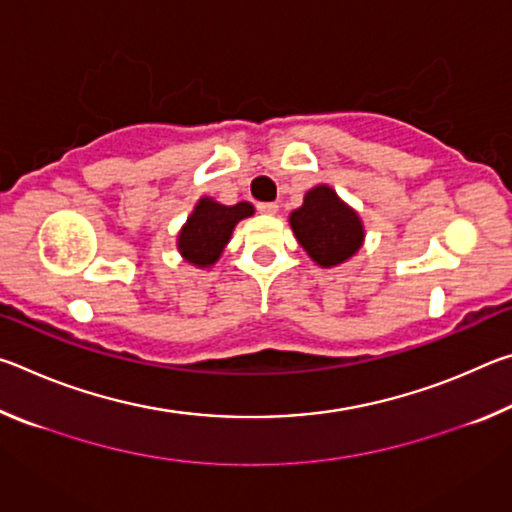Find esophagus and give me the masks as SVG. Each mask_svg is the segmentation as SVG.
I'll return each instance as SVG.
<instances>
[{
  "label": "esophagus",
  "instance_id": "34e87169",
  "mask_svg": "<svg viewBox=\"0 0 512 512\" xmlns=\"http://www.w3.org/2000/svg\"><path fill=\"white\" fill-rule=\"evenodd\" d=\"M257 212L259 214H275L277 203H257Z\"/></svg>",
  "mask_w": 512,
  "mask_h": 512
}]
</instances>
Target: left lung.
<instances>
[{"mask_svg":"<svg viewBox=\"0 0 512 512\" xmlns=\"http://www.w3.org/2000/svg\"><path fill=\"white\" fill-rule=\"evenodd\" d=\"M291 228L300 246L320 266H336L357 253L363 241V225L334 189L318 185L305 203L291 214Z\"/></svg>","mask_w":512,"mask_h":512,"instance_id":"1","label":"left lung"}]
</instances>
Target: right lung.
<instances>
[{"instance_id":"add662e5","label":"right lung","mask_w":512,"mask_h":512,"mask_svg":"<svg viewBox=\"0 0 512 512\" xmlns=\"http://www.w3.org/2000/svg\"><path fill=\"white\" fill-rule=\"evenodd\" d=\"M253 205H221L212 198H201L194 214L178 237V250L194 266H210L219 259L223 246L228 244L232 228L253 214Z\"/></svg>"}]
</instances>
